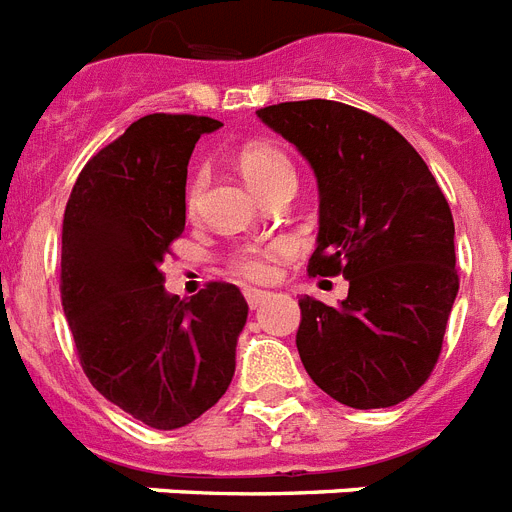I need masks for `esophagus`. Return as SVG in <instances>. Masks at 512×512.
<instances>
[{
    "label": "esophagus",
    "mask_w": 512,
    "mask_h": 512,
    "mask_svg": "<svg viewBox=\"0 0 512 512\" xmlns=\"http://www.w3.org/2000/svg\"><path fill=\"white\" fill-rule=\"evenodd\" d=\"M269 298H272V293H266V290H256V287H248V290H246V301H248V306H251V308L264 306Z\"/></svg>",
    "instance_id": "34e87169"
}]
</instances>
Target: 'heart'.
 I'll use <instances>...</instances> for the list:
<instances>
[{
  "label": "heart",
  "instance_id": "1",
  "mask_svg": "<svg viewBox=\"0 0 512 512\" xmlns=\"http://www.w3.org/2000/svg\"><path fill=\"white\" fill-rule=\"evenodd\" d=\"M238 164L240 172L259 193H266L269 188L287 183V180H295V167L290 156L274 143H248L246 149L240 151ZM206 180H209L206 167H198L190 175L188 185H185V211L188 214H196L198 206H201ZM287 251H290L287 240H274L269 246H240L227 256V264H230L232 272L246 277V280L266 282L274 277V259Z\"/></svg>",
  "mask_w": 512,
  "mask_h": 512
}]
</instances>
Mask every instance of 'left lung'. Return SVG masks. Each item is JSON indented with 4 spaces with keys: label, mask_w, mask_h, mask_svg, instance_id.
<instances>
[{
    "label": "left lung",
    "mask_w": 512,
    "mask_h": 512,
    "mask_svg": "<svg viewBox=\"0 0 512 512\" xmlns=\"http://www.w3.org/2000/svg\"><path fill=\"white\" fill-rule=\"evenodd\" d=\"M311 164L319 238L308 274L350 282L327 306L303 295L295 345L308 377L350 408H390L429 379L458 295L447 198L398 130L340 101L256 112Z\"/></svg>",
    "instance_id": "1"
}]
</instances>
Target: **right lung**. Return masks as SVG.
<instances>
[{
  "label": "right lung",
  "mask_w": 512,
  "mask_h": 512,
  "mask_svg": "<svg viewBox=\"0 0 512 512\" xmlns=\"http://www.w3.org/2000/svg\"><path fill=\"white\" fill-rule=\"evenodd\" d=\"M222 122L146 114L94 154L62 222V308L96 390L151 429H180L227 392L248 303L230 282L164 290L185 230L188 159Z\"/></svg>",
  "instance_id": "add662e5"
}]
</instances>
